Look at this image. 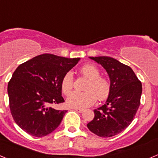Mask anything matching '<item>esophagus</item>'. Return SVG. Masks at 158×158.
I'll use <instances>...</instances> for the list:
<instances>
[{
	"label": "esophagus",
	"instance_id": "esophagus-1",
	"mask_svg": "<svg viewBox=\"0 0 158 158\" xmlns=\"http://www.w3.org/2000/svg\"><path fill=\"white\" fill-rule=\"evenodd\" d=\"M74 110H75V111H78V112H80V113L83 112V111H84L83 109H81V108H74Z\"/></svg>",
	"mask_w": 158,
	"mask_h": 158
}]
</instances>
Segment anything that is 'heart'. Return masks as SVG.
Listing matches in <instances>:
<instances>
[{
  "instance_id": "1",
  "label": "heart",
  "mask_w": 158,
  "mask_h": 158,
  "mask_svg": "<svg viewBox=\"0 0 158 158\" xmlns=\"http://www.w3.org/2000/svg\"><path fill=\"white\" fill-rule=\"evenodd\" d=\"M81 74L88 79L85 86V92H74L67 98L66 104L73 108H85L94 104L96 96L99 100L106 98L109 94L111 85L109 81L104 77L100 76V71L95 65L85 64L79 69ZM74 85V77L73 73L67 72L61 81L62 93L68 96L72 92Z\"/></svg>"
}]
</instances>
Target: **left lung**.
I'll use <instances>...</instances> for the list:
<instances>
[{
  "instance_id": "1",
  "label": "left lung",
  "mask_w": 158,
  "mask_h": 158,
  "mask_svg": "<svg viewBox=\"0 0 158 158\" xmlns=\"http://www.w3.org/2000/svg\"><path fill=\"white\" fill-rule=\"evenodd\" d=\"M109 75L111 89L105 104L94 110L87 124L89 131L101 138L121 133L133 121L140 105L142 83L131 67L110 57H90Z\"/></svg>"
}]
</instances>
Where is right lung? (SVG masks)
Here are the masks:
<instances>
[{"label":"right lung","instance_id":"1","mask_svg":"<svg viewBox=\"0 0 158 158\" xmlns=\"http://www.w3.org/2000/svg\"><path fill=\"white\" fill-rule=\"evenodd\" d=\"M79 60L43 54L14 71L8 83L9 107L14 121L23 131L43 137L59 126L67 111L54 107L65 102L61 81Z\"/></svg>","mask_w":158,"mask_h":158}]
</instances>
